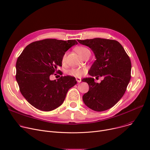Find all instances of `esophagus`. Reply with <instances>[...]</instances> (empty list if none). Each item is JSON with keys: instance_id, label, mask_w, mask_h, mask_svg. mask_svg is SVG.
<instances>
[{"instance_id": "esophagus-1", "label": "esophagus", "mask_w": 150, "mask_h": 150, "mask_svg": "<svg viewBox=\"0 0 150 150\" xmlns=\"http://www.w3.org/2000/svg\"><path fill=\"white\" fill-rule=\"evenodd\" d=\"M76 80L78 83H80L81 81V78H78V77H76Z\"/></svg>"}]
</instances>
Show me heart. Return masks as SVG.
I'll return each mask as SVG.
<instances>
[{
	"instance_id": "heart-1",
	"label": "heart",
	"mask_w": 150,
	"mask_h": 150,
	"mask_svg": "<svg viewBox=\"0 0 150 150\" xmlns=\"http://www.w3.org/2000/svg\"><path fill=\"white\" fill-rule=\"evenodd\" d=\"M75 51L77 52V53L80 55V56L82 58H84L85 56L88 54H91V52L89 49L87 47H83V46H80L75 48ZM67 57V53H65L62 57V62H64ZM87 72V69L85 67H77V68H72L71 69L69 72V75L73 76L75 77H81L84 75H85Z\"/></svg>"
}]
</instances>
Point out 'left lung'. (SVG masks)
<instances>
[{"instance_id": "obj_1", "label": "left lung", "mask_w": 150, "mask_h": 150, "mask_svg": "<svg viewBox=\"0 0 150 150\" xmlns=\"http://www.w3.org/2000/svg\"><path fill=\"white\" fill-rule=\"evenodd\" d=\"M77 41L90 47L96 55L89 74L104 77L100 83L93 78H84L89 90L83 96L84 103L93 111H106L113 107L127 90L131 76L130 58L122 45L113 39L97 38Z\"/></svg>"}]
</instances>
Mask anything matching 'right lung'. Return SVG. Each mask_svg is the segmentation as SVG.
Listing matches in <instances>:
<instances>
[{
	"label": "right lung",
	"instance_id": "add662e5",
	"mask_svg": "<svg viewBox=\"0 0 150 150\" xmlns=\"http://www.w3.org/2000/svg\"><path fill=\"white\" fill-rule=\"evenodd\" d=\"M76 40L45 39L28 44L16 62V79L19 90L28 103L39 110L50 111L64 102L70 88L76 84L75 78L61 76L50 80V76L60 74L62 57ZM56 74H54V75Z\"/></svg>",
	"mask_w": 150,
	"mask_h": 150
}]
</instances>
